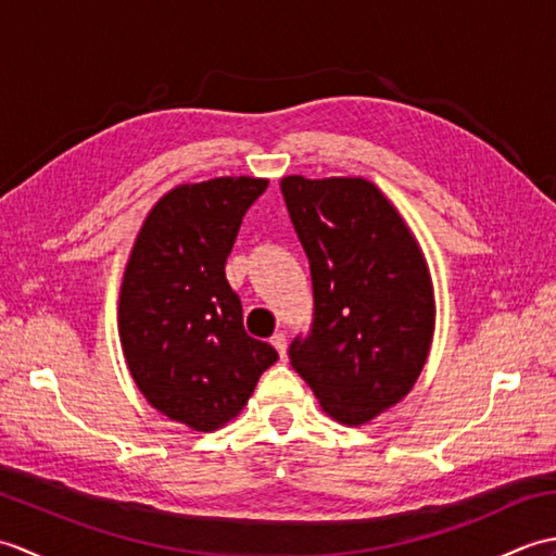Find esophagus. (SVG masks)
Instances as JSON below:
<instances>
[{"mask_svg":"<svg viewBox=\"0 0 556 556\" xmlns=\"http://www.w3.org/2000/svg\"><path fill=\"white\" fill-rule=\"evenodd\" d=\"M271 346L277 349L281 361L287 358V337H285V334H275V337H271Z\"/></svg>","mask_w":556,"mask_h":556,"instance_id":"esophagus-1","label":"esophagus"}]
</instances>
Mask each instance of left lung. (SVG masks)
<instances>
[{
  "instance_id": "8db88e82",
  "label": "left lung",
  "mask_w": 556,
  "mask_h": 556,
  "mask_svg": "<svg viewBox=\"0 0 556 556\" xmlns=\"http://www.w3.org/2000/svg\"><path fill=\"white\" fill-rule=\"evenodd\" d=\"M281 193L313 277V325L289 358L323 410L363 425L404 399L428 361V263L396 207L365 179L285 176Z\"/></svg>"
}]
</instances>
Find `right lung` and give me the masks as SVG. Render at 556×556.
<instances>
[{"label": "right lung", "instance_id": "obj_1", "mask_svg": "<svg viewBox=\"0 0 556 556\" xmlns=\"http://www.w3.org/2000/svg\"><path fill=\"white\" fill-rule=\"evenodd\" d=\"M267 179L181 184L148 212L126 263L119 337L140 392L198 432L222 428L279 353L248 337L224 265Z\"/></svg>", "mask_w": 556, "mask_h": 556}]
</instances>
